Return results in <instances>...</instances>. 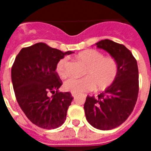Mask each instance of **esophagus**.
Wrapping results in <instances>:
<instances>
[{"mask_svg":"<svg viewBox=\"0 0 151 151\" xmlns=\"http://www.w3.org/2000/svg\"><path fill=\"white\" fill-rule=\"evenodd\" d=\"M71 94H72V96H73V97H74V98H75V97H76L77 95H78V94H76V93H73V92H72Z\"/></svg>","mask_w":151,"mask_h":151,"instance_id":"1","label":"esophagus"}]
</instances>
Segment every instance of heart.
<instances>
[{"label": "heart", "instance_id": "1", "mask_svg": "<svg viewBox=\"0 0 151 151\" xmlns=\"http://www.w3.org/2000/svg\"><path fill=\"white\" fill-rule=\"evenodd\" d=\"M77 58L87 66L84 71L85 76L72 78L64 83V88L69 91L81 94L95 88L104 90L113 84L119 72L118 63L112 57H104V54L94 49L81 51ZM68 57L60 60L56 65V72L60 78L68 76Z\"/></svg>", "mask_w": 151, "mask_h": 151}]
</instances>
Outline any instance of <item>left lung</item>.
Masks as SVG:
<instances>
[{
	"instance_id": "obj_1",
	"label": "left lung",
	"mask_w": 151,
	"mask_h": 151,
	"mask_svg": "<svg viewBox=\"0 0 151 151\" xmlns=\"http://www.w3.org/2000/svg\"><path fill=\"white\" fill-rule=\"evenodd\" d=\"M118 63L119 72L111 85L97 97L87 96L84 104L88 122L100 130H110L123 123L133 111L139 91L138 64L132 52L111 40L96 43Z\"/></svg>"
}]
</instances>
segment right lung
Masks as SVG:
<instances>
[{"label": "right lung", "mask_w": 151, "mask_h": 151, "mask_svg": "<svg viewBox=\"0 0 151 151\" xmlns=\"http://www.w3.org/2000/svg\"><path fill=\"white\" fill-rule=\"evenodd\" d=\"M71 54L40 42L23 47L16 57L11 69L16 98L25 115L38 127L57 129L66 120L73 97L70 92L58 90L63 82L56 65Z\"/></svg>", "instance_id": "add662e5"}]
</instances>
